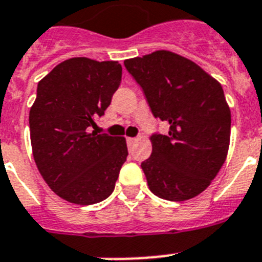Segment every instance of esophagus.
<instances>
[{"instance_id":"34e87169","label":"esophagus","mask_w":262,"mask_h":262,"mask_svg":"<svg viewBox=\"0 0 262 262\" xmlns=\"http://www.w3.org/2000/svg\"><path fill=\"white\" fill-rule=\"evenodd\" d=\"M136 141H137V138H135V137H127L126 138V142H127V145H129V146H132V145L135 144Z\"/></svg>"}]
</instances>
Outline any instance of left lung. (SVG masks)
I'll return each instance as SVG.
<instances>
[{
	"label": "left lung",
	"instance_id": "obj_1",
	"mask_svg": "<svg viewBox=\"0 0 262 262\" xmlns=\"http://www.w3.org/2000/svg\"><path fill=\"white\" fill-rule=\"evenodd\" d=\"M156 118L169 133L150 136L151 155L141 164L151 193L186 201L220 172L230 142V109L221 83L193 61L169 50L125 60Z\"/></svg>",
	"mask_w": 262,
	"mask_h": 262
}]
</instances>
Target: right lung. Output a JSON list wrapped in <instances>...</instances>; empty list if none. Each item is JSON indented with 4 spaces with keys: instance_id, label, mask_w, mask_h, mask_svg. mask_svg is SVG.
Segmentation results:
<instances>
[{
    "instance_id": "1",
    "label": "right lung",
    "mask_w": 262,
    "mask_h": 262,
    "mask_svg": "<svg viewBox=\"0 0 262 262\" xmlns=\"http://www.w3.org/2000/svg\"><path fill=\"white\" fill-rule=\"evenodd\" d=\"M121 74L118 61L74 57L38 82L29 112L33 157L48 186L72 204L107 199L126 161L125 137L90 132L111 105Z\"/></svg>"
}]
</instances>
